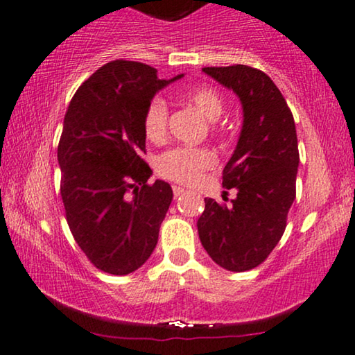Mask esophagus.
Returning a JSON list of instances; mask_svg holds the SVG:
<instances>
[{
    "label": "esophagus",
    "instance_id": "1",
    "mask_svg": "<svg viewBox=\"0 0 355 355\" xmlns=\"http://www.w3.org/2000/svg\"><path fill=\"white\" fill-rule=\"evenodd\" d=\"M187 190H185V188H182V187H177V185H175L173 187V195L175 196H177V198H178V196H182L183 195V193H185Z\"/></svg>",
    "mask_w": 355,
    "mask_h": 355
}]
</instances>
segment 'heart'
<instances>
[{"instance_id": "b5f03b06", "label": "heart", "mask_w": 355, "mask_h": 355, "mask_svg": "<svg viewBox=\"0 0 355 355\" xmlns=\"http://www.w3.org/2000/svg\"><path fill=\"white\" fill-rule=\"evenodd\" d=\"M191 103L206 119L211 121V129L218 132L214 121L221 118L224 113V100L218 89L211 87H201L193 89L187 95ZM144 132L147 139L159 142L167 134L168 125V105L162 96H154L147 103L144 111ZM216 164L214 154L206 147H173L164 152L157 159V172L160 177L182 185H195L201 175Z\"/></svg>"}]
</instances>
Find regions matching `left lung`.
<instances>
[{
    "label": "left lung",
    "instance_id": "left-lung-1",
    "mask_svg": "<svg viewBox=\"0 0 355 355\" xmlns=\"http://www.w3.org/2000/svg\"><path fill=\"white\" fill-rule=\"evenodd\" d=\"M203 71L239 96L244 123L223 170V187L236 188L237 196L230 205L205 198L198 234L219 267L245 272L260 266L285 232L297 196V128L284 95L262 70L231 65Z\"/></svg>",
    "mask_w": 355,
    "mask_h": 355
}]
</instances>
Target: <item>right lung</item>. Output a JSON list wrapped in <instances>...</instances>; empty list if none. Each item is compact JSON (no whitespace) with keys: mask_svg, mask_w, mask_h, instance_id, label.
<instances>
[{"mask_svg":"<svg viewBox=\"0 0 355 355\" xmlns=\"http://www.w3.org/2000/svg\"><path fill=\"white\" fill-rule=\"evenodd\" d=\"M172 80L154 67L113 60L71 98L57 147L60 195L73 239L89 262L111 275L137 270L154 252L172 203V187L149 183L144 111Z\"/></svg>","mask_w":355,"mask_h":355,"instance_id":"right-lung-1","label":"right lung"}]
</instances>
